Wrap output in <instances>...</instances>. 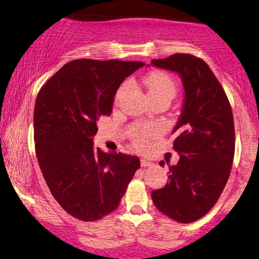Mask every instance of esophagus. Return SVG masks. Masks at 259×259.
Returning <instances> with one entry per match:
<instances>
[{"label":"esophagus","mask_w":259,"mask_h":259,"mask_svg":"<svg viewBox=\"0 0 259 259\" xmlns=\"http://www.w3.org/2000/svg\"><path fill=\"white\" fill-rule=\"evenodd\" d=\"M152 165H153V162L148 161V160L141 159V166H142V167H148V166H152Z\"/></svg>","instance_id":"1"}]
</instances>
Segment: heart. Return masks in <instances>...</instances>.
Wrapping results in <instances>:
<instances>
[{"instance_id": "1", "label": "heart", "mask_w": 259, "mask_h": 259, "mask_svg": "<svg viewBox=\"0 0 259 259\" xmlns=\"http://www.w3.org/2000/svg\"><path fill=\"white\" fill-rule=\"evenodd\" d=\"M145 84L147 90H148L149 97L152 98V99L160 97H166L172 99V98L176 96V82L173 81V78L169 76V75L162 73V71H153V73H149L145 77ZM127 86H129V82L123 83L122 86H120L118 93H117V99H119V98L123 96V93L126 91ZM153 134L154 130L152 129L141 130L140 133H137L135 136L136 146H139L140 148H143V147L146 146L147 140H148Z\"/></svg>"}]
</instances>
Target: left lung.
I'll use <instances>...</instances> for the list:
<instances>
[{"label":"left lung","instance_id":"8db88e82","mask_svg":"<svg viewBox=\"0 0 259 259\" xmlns=\"http://www.w3.org/2000/svg\"><path fill=\"white\" fill-rule=\"evenodd\" d=\"M150 64L178 74L184 87L172 132L179 161L168 165V181L152 191V199L162 214L189 224L210 210L228 181L235 147L233 113L224 88L201 58L176 54Z\"/></svg>","mask_w":259,"mask_h":259}]
</instances>
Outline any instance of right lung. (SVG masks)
<instances>
[{"mask_svg":"<svg viewBox=\"0 0 259 259\" xmlns=\"http://www.w3.org/2000/svg\"><path fill=\"white\" fill-rule=\"evenodd\" d=\"M142 62L75 60L51 76L34 105L37 159L52 196L68 214L96 221L119 205L140 159L93 145L101 116Z\"/></svg>","mask_w":259,"mask_h":259,"instance_id":"1","label":"right lung"}]
</instances>
